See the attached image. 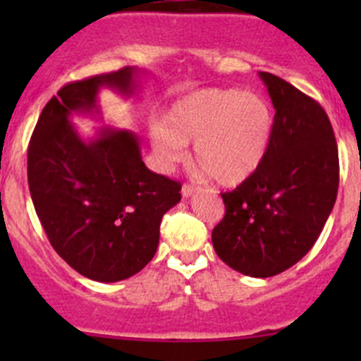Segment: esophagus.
Segmentation results:
<instances>
[{
  "instance_id": "1",
  "label": "esophagus",
  "mask_w": 361,
  "mask_h": 361,
  "mask_svg": "<svg viewBox=\"0 0 361 361\" xmlns=\"http://www.w3.org/2000/svg\"><path fill=\"white\" fill-rule=\"evenodd\" d=\"M194 192H195V187H194V185L185 183L183 187H181V195H183V197H190V195L194 194Z\"/></svg>"
}]
</instances>
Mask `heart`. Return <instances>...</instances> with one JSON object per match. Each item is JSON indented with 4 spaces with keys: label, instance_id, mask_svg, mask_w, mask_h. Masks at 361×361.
I'll list each match as a JSON object with an SVG mask.
<instances>
[{
    "label": "heart",
    "instance_id": "heart-1",
    "mask_svg": "<svg viewBox=\"0 0 361 361\" xmlns=\"http://www.w3.org/2000/svg\"><path fill=\"white\" fill-rule=\"evenodd\" d=\"M274 130L267 99L239 89H201L174 101L152 133L164 166L185 155L194 141V162L218 185L246 181L264 162Z\"/></svg>",
    "mask_w": 361,
    "mask_h": 361
}]
</instances>
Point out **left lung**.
<instances>
[{
  "label": "left lung",
  "mask_w": 361,
  "mask_h": 361,
  "mask_svg": "<svg viewBox=\"0 0 361 361\" xmlns=\"http://www.w3.org/2000/svg\"><path fill=\"white\" fill-rule=\"evenodd\" d=\"M260 78L276 110L271 147L248 180L221 194L225 216L211 239L228 267L271 278L322 234L337 199L338 150L322 104L272 73Z\"/></svg>",
  "instance_id": "obj_1"
}]
</instances>
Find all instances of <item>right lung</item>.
<instances>
[{
	"mask_svg": "<svg viewBox=\"0 0 361 361\" xmlns=\"http://www.w3.org/2000/svg\"><path fill=\"white\" fill-rule=\"evenodd\" d=\"M134 68L69 82L43 108L27 147L36 214L61 258L85 278L115 283L140 272L159 246L160 220L181 199V183L141 160L130 130L104 127L83 141L71 113L97 111V92H134Z\"/></svg>",
	"mask_w": 361,
	"mask_h": 361,
	"instance_id": "right-lung-1",
	"label": "right lung"
}]
</instances>
